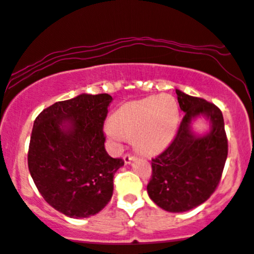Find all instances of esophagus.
Masks as SVG:
<instances>
[{
    "mask_svg": "<svg viewBox=\"0 0 254 254\" xmlns=\"http://www.w3.org/2000/svg\"><path fill=\"white\" fill-rule=\"evenodd\" d=\"M133 159H135V157H133V155H131V154H125L124 155V163L127 165V164L131 163Z\"/></svg>",
    "mask_w": 254,
    "mask_h": 254,
    "instance_id": "1",
    "label": "esophagus"
}]
</instances>
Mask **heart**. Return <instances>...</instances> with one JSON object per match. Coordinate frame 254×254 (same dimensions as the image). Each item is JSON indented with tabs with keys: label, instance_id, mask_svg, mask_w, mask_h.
Masks as SVG:
<instances>
[{
	"label": "heart",
	"instance_id": "b5f03b06",
	"mask_svg": "<svg viewBox=\"0 0 254 254\" xmlns=\"http://www.w3.org/2000/svg\"><path fill=\"white\" fill-rule=\"evenodd\" d=\"M178 125V106L171 95L160 94L127 102L105 125V133L114 143L124 136L146 155L163 152L174 140Z\"/></svg>",
	"mask_w": 254,
	"mask_h": 254
}]
</instances>
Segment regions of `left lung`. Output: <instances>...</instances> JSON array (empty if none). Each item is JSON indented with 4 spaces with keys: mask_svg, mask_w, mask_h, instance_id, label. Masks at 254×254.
Returning <instances> with one entry per match:
<instances>
[{
    "mask_svg": "<svg viewBox=\"0 0 254 254\" xmlns=\"http://www.w3.org/2000/svg\"><path fill=\"white\" fill-rule=\"evenodd\" d=\"M185 112L172 143L152 159V178L147 191L150 199L169 212H186L205 202L221 181L228 155L223 114L217 106L176 89ZM205 118L210 129L196 134L192 123Z\"/></svg>",
    "mask_w": 254,
    "mask_h": 254,
    "instance_id": "8db88e82",
    "label": "left lung"
}]
</instances>
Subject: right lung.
<instances>
[{"instance_id": "obj_1", "label": "right lung", "mask_w": 254, "mask_h": 254, "mask_svg": "<svg viewBox=\"0 0 254 254\" xmlns=\"http://www.w3.org/2000/svg\"><path fill=\"white\" fill-rule=\"evenodd\" d=\"M112 96L80 94L55 102L33 123L27 164L42 196L71 218L99 213L113 194L124 165L105 149L104 122Z\"/></svg>"}]
</instances>
